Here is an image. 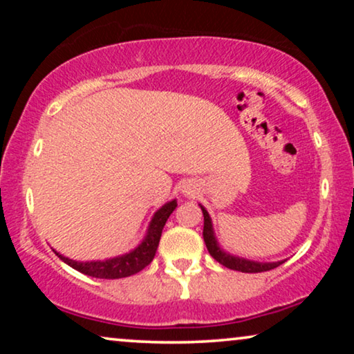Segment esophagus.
I'll use <instances>...</instances> for the list:
<instances>
[{
  "label": "esophagus",
  "instance_id": "34e87169",
  "mask_svg": "<svg viewBox=\"0 0 354 354\" xmlns=\"http://www.w3.org/2000/svg\"><path fill=\"white\" fill-rule=\"evenodd\" d=\"M180 193H182V195H185V196H193L196 193V185L190 180L183 182L182 187H180Z\"/></svg>",
  "mask_w": 354,
  "mask_h": 354
}]
</instances>
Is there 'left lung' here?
Masks as SVG:
<instances>
[{
	"label": "left lung",
	"mask_w": 354,
	"mask_h": 354,
	"mask_svg": "<svg viewBox=\"0 0 354 354\" xmlns=\"http://www.w3.org/2000/svg\"><path fill=\"white\" fill-rule=\"evenodd\" d=\"M203 216H205V227H203V239H205L206 248L209 251V254L214 258L217 263H221L225 268H229L232 270H239V272H248V274H254V272H264V270H270L275 269L277 266H280L283 261H275V263H259V261H251V259H245L240 258V256L230 254L221 248L219 241L216 239L214 234V227H212V221L209 212L205 209V206H201Z\"/></svg>",
	"instance_id": "1"
}]
</instances>
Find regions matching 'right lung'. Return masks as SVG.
I'll return each mask as SVG.
<instances>
[{
	"label": "right lung",
	"mask_w": 354,
	"mask_h": 354,
	"mask_svg": "<svg viewBox=\"0 0 354 354\" xmlns=\"http://www.w3.org/2000/svg\"><path fill=\"white\" fill-rule=\"evenodd\" d=\"M177 207V200L167 201L166 205H162L159 209L154 212L149 225L147 229V235L143 236V240L140 241L138 246H135L133 250H130L129 253L114 256V258L103 259V261H74L67 256L57 253L56 250H53L59 258L64 261L66 264H69L71 268H74L79 272L90 275V277L96 279H122L129 277L140 272V270L147 268L151 263L154 254H156L159 240H161V234L164 225L169 219V216L172 214V211Z\"/></svg>",
	"instance_id": "right-lung-1"
}]
</instances>
